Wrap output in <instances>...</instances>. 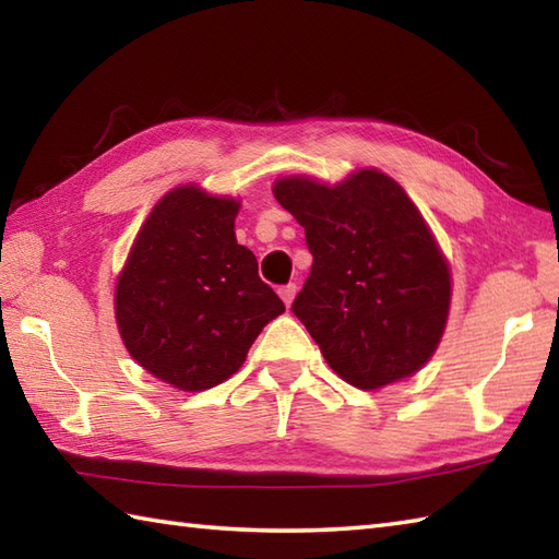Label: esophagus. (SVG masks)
<instances>
[{
  "instance_id": "obj_1",
  "label": "esophagus",
  "mask_w": 559,
  "mask_h": 559,
  "mask_svg": "<svg viewBox=\"0 0 559 559\" xmlns=\"http://www.w3.org/2000/svg\"><path fill=\"white\" fill-rule=\"evenodd\" d=\"M295 293H298V286H295V283H288V286H283V288H278V295H281V300L286 302V307H290L293 305V300H295Z\"/></svg>"
}]
</instances>
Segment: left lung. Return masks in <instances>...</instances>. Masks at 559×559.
Returning <instances> with one entry per match:
<instances>
[{
    "mask_svg": "<svg viewBox=\"0 0 559 559\" xmlns=\"http://www.w3.org/2000/svg\"><path fill=\"white\" fill-rule=\"evenodd\" d=\"M273 197L314 257L293 314L331 370L367 391L418 372L444 334L451 271L403 187L362 168L334 187L283 177Z\"/></svg>",
    "mask_w": 559,
    "mask_h": 559,
    "instance_id": "1",
    "label": "left lung"
}]
</instances>
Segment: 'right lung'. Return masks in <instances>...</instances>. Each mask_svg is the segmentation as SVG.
<instances>
[{
    "instance_id": "right-lung-1",
    "label": "right lung",
    "mask_w": 559,
    "mask_h": 559,
    "mask_svg": "<svg viewBox=\"0 0 559 559\" xmlns=\"http://www.w3.org/2000/svg\"><path fill=\"white\" fill-rule=\"evenodd\" d=\"M240 201L197 185L170 189L141 225L115 286L129 355L180 391H204L240 370L286 305L237 245Z\"/></svg>"
}]
</instances>
